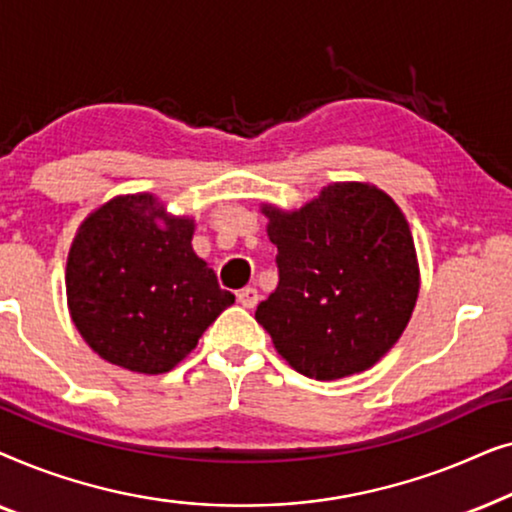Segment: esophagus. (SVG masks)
Returning a JSON list of instances; mask_svg holds the SVG:
<instances>
[{
  "label": "esophagus",
  "instance_id": "1",
  "mask_svg": "<svg viewBox=\"0 0 512 512\" xmlns=\"http://www.w3.org/2000/svg\"><path fill=\"white\" fill-rule=\"evenodd\" d=\"M237 300H240L242 307L251 310V307H256L258 300H261V293H258V289H254V286H244L242 291H237Z\"/></svg>",
  "mask_w": 512,
  "mask_h": 512
}]
</instances>
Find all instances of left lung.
Listing matches in <instances>:
<instances>
[{
    "instance_id": "8db88e82",
    "label": "left lung",
    "mask_w": 512,
    "mask_h": 512,
    "mask_svg": "<svg viewBox=\"0 0 512 512\" xmlns=\"http://www.w3.org/2000/svg\"><path fill=\"white\" fill-rule=\"evenodd\" d=\"M279 284L256 321L300 375L338 380L394 347L419 293L408 221L368 184H333L298 212L263 207Z\"/></svg>"
}]
</instances>
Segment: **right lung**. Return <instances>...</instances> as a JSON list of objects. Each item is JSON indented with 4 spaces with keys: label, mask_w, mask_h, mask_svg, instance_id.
<instances>
[{
    "label": "right lung",
    "mask_w": 512,
    "mask_h": 512,
    "mask_svg": "<svg viewBox=\"0 0 512 512\" xmlns=\"http://www.w3.org/2000/svg\"><path fill=\"white\" fill-rule=\"evenodd\" d=\"M191 240L193 221L165 216L153 195L114 198L83 221L67 258V300L104 361L167 373L235 303Z\"/></svg>",
    "instance_id": "1"
}]
</instances>
